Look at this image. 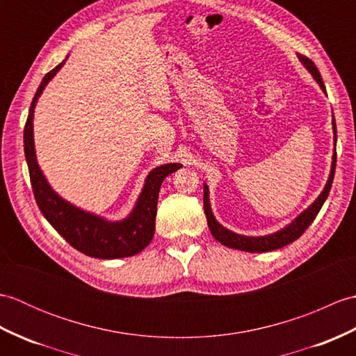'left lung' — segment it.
Here are the masks:
<instances>
[{
	"instance_id": "left-lung-1",
	"label": "left lung",
	"mask_w": 356,
	"mask_h": 356,
	"mask_svg": "<svg viewBox=\"0 0 356 356\" xmlns=\"http://www.w3.org/2000/svg\"><path fill=\"white\" fill-rule=\"evenodd\" d=\"M298 58H300V61L305 64L306 69L312 73V76L316 79V82H318L320 87L323 88V92H326V87H324V82L321 79V74H320L318 69H316V65L307 56L298 55ZM332 122H334V134H335V142H337L335 119L332 120ZM335 165H337V148L334 153V161H332V170H330L329 180H327L326 186H324L323 193L318 195V199H316L312 205L305 211L303 214H300L297 218H295V220L289 226H286L284 229L278 231L275 234H270V236H266V237H245V236H240V234L231 232L229 229L223 228V226L218 223L213 216V211H211L209 199H208V186L203 185V209H205V216H207L211 234H213V237L220 241L222 245L238 249V251H246V252H268V251H274V249H280V248L292 243V241L297 240L301 234H303L309 228V225L315 220L316 214L320 213V209L323 207V203L326 202L327 195L330 193L332 182H334Z\"/></svg>"
}]
</instances>
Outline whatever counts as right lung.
Masks as SVG:
<instances>
[{
	"label": "right lung",
	"mask_w": 356,
	"mask_h": 356,
	"mask_svg": "<svg viewBox=\"0 0 356 356\" xmlns=\"http://www.w3.org/2000/svg\"><path fill=\"white\" fill-rule=\"evenodd\" d=\"M63 64L64 63L56 65L42 78L41 86L38 87L32 105H30L24 127V154L35 200L42 216L58 231L59 236H63L65 241H69L82 254L95 257V259H122V257L139 254L142 249L149 245L154 236L159 190H161L163 179L179 170L182 165L168 163L151 171L140 197L136 203V208L130 217L122 222H107L97 216L74 208L59 197L49 186L36 162L33 145V108L44 87L55 76Z\"/></svg>",
	"instance_id": "1"
}]
</instances>
